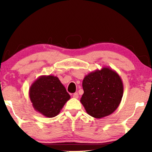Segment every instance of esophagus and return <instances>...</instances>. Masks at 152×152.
<instances>
[{
  "label": "esophagus",
  "instance_id": "1",
  "mask_svg": "<svg viewBox=\"0 0 152 152\" xmlns=\"http://www.w3.org/2000/svg\"><path fill=\"white\" fill-rule=\"evenodd\" d=\"M72 96H73V98H74V99H78V96H79L78 93H74L73 95H72Z\"/></svg>",
  "mask_w": 152,
  "mask_h": 152
}]
</instances>
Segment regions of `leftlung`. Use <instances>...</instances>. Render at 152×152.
<instances>
[{
  "label": "left lung",
  "mask_w": 152,
  "mask_h": 152,
  "mask_svg": "<svg viewBox=\"0 0 152 152\" xmlns=\"http://www.w3.org/2000/svg\"><path fill=\"white\" fill-rule=\"evenodd\" d=\"M80 102L92 117L100 119L112 114L120 104L124 84L119 74L109 67L90 72L83 80Z\"/></svg>",
  "instance_id": "left-lung-1"
}]
</instances>
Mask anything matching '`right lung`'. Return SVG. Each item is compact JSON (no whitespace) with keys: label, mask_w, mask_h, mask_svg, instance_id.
<instances>
[{"label":"right lung","mask_w":152,"mask_h":152,"mask_svg":"<svg viewBox=\"0 0 152 152\" xmlns=\"http://www.w3.org/2000/svg\"><path fill=\"white\" fill-rule=\"evenodd\" d=\"M28 94L35 110L48 118L59 114L70 99L59 78L52 75L38 78L31 86Z\"/></svg>","instance_id":"add662e5"}]
</instances>
